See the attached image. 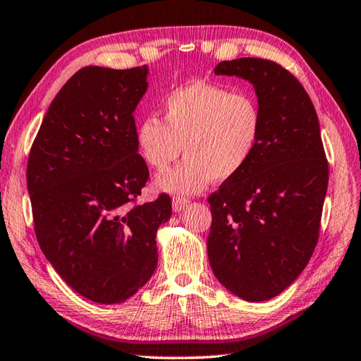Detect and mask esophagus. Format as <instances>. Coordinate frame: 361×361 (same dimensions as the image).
<instances>
[{
	"label": "esophagus",
	"mask_w": 361,
	"mask_h": 361,
	"mask_svg": "<svg viewBox=\"0 0 361 361\" xmlns=\"http://www.w3.org/2000/svg\"><path fill=\"white\" fill-rule=\"evenodd\" d=\"M173 209L175 211H181L183 208H185L186 207V204H188V199H186V197H180V195H176V197H173Z\"/></svg>",
	"instance_id": "obj_1"
}]
</instances>
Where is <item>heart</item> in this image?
I'll list each match as a JSON object with an SVG mask.
<instances>
[{
	"label": "heart",
	"mask_w": 361,
	"mask_h": 361,
	"mask_svg": "<svg viewBox=\"0 0 361 361\" xmlns=\"http://www.w3.org/2000/svg\"><path fill=\"white\" fill-rule=\"evenodd\" d=\"M162 122L142 118L136 142L148 166L164 171L185 150L178 166L158 176L167 192L195 194L211 180L225 181L249 164L263 133V111L247 92L192 81L169 92L161 104Z\"/></svg>",
	"instance_id": "1"
}]
</instances>
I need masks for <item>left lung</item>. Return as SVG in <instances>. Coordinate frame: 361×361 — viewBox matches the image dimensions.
I'll list each match as a JSON object with an SVG mask.
<instances>
[{
	"label": "left lung",
	"mask_w": 361,
	"mask_h": 361,
	"mask_svg": "<svg viewBox=\"0 0 361 361\" xmlns=\"http://www.w3.org/2000/svg\"><path fill=\"white\" fill-rule=\"evenodd\" d=\"M216 75L253 84L263 133L249 164L208 197V258L238 298L269 300L305 269L319 238L329 164L316 109L298 78L259 58L222 61Z\"/></svg>",
	"instance_id": "1"
}]
</instances>
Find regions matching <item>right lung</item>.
Wrapping results in <instances>:
<instances>
[{
  "label": "right lung",
  "instance_id": "add662e5",
  "mask_svg": "<svg viewBox=\"0 0 361 361\" xmlns=\"http://www.w3.org/2000/svg\"><path fill=\"white\" fill-rule=\"evenodd\" d=\"M147 75V66L78 70L49 104L27 159L42 252L70 288L104 305L150 280L157 231L172 214L167 194L136 204L148 167L137 153L133 112Z\"/></svg>",
  "mask_w": 361,
  "mask_h": 361
}]
</instances>
